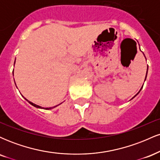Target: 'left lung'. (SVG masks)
Here are the masks:
<instances>
[{"mask_svg": "<svg viewBox=\"0 0 160 160\" xmlns=\"http://www.w3.org/2000/svg\"><path fill=\"white\" fill-rule=\"evenodd\" d=\"M147 74H148V71H147ZM146 78H147V75H146ZM146 78H145V80H146ZM133 98H134V97H133Z\"/></svg>", "mask_w": 160, "mask_h": 160, "instance_id": "1", "label": "left lung"}]
</instances>
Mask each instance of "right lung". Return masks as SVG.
<instances>
[{"instance_id":"1","label":"right lung","mask_w":160,"mask_h":160,"mask_svg":"<svg viewBox=\"0 0 160 160\" xmlns=\"http://www.w3.org/2000/svg\"><path fill=\"white\" fill-rule=\"evenodd\" d=\"M16 62V61H15ZM25 100H27L26 98H25ZM28 101V100H27ZM28 102H29V103H30L31 104H32V105H33V106H34V107H36V108H42L41 107H40V106H38V105H37V104H34V103H32V102H29V101H28ZM56 106H55V107H52V108H46V109L47 110H49V109H52V108H56Z\"/></svg>"}]
</instances>
